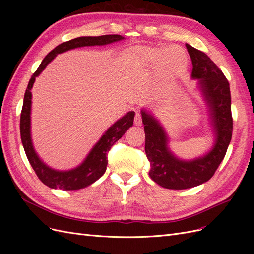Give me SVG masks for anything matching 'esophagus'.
<instances>
[{
  "label": "esophagus",
  "mask_w": 254,
  "mask_h": 254,
  "mask_svg": "<svg viewBox=\"0 0 254 254\" xmlns=\"http://www.w3.org/2000/svg\"><path fill=\"white\" fill-rule=\"evenodd\" d=\"M134 124L136 126H141L142 125V117L140 113H136L135 117H134Z\"/></svg>",
  "instance_id": "1"
}]
</instances>
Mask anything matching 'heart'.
Instances as JSON below:
<instances>
[{
    "label": "heart",
    "instance_id": "heart-1",
    "mask_svg": "<svg viewBox=\"0 0 254 254\" xmlns=\"http://www.w3.org/2000/svg\"><path fill=\"white\" fill-rule=\"evenodd\" d=\"M119 64L128 73H146L156 70L159 81H175L187 71L189 58L187 52L179 47H153L139 45L123 52Z\"/></svg>",
    "mask_w": 254,
    "mask_h": 254
}]
</instances>
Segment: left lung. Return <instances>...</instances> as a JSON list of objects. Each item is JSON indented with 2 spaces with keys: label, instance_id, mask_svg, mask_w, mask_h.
<instances>
[{
  "label": "left lung",
  "instance_id": "8db88e82",
  "mask_svg": "<svg viewBox=\"0 0 254 254\" xmlns=\"http://www.w3.org/2000/svg\"><path fill=\"white\" fill-rule=\"evenodd\" d=\"M193 64L191 78L198 80L207 107L215 141L202 157L182 160L168 147V135L152 114L142 109L145 152L150 163L149 176L159 186L170 190H186L210 180L224 160L232 137L231 93L229 82L205 53L186 44Z\"/></svg>",
  "mask_w": 254,
  "mask_h": 254
}]
</instances>
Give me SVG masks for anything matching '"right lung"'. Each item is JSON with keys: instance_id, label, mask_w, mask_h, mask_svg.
Here are the masks:
<instances>
[{"instance_id": "obj_1", "label": "right lung", "mask_w": 254, "mask_h": 254, "mask_svg": "<svg viewBox=\"0 0 254 254\" xmlns=\"http://www.w3.org/2000/svg\"><path fill=\"white\" fill-rule=\"evenodd\" d=\"M125 38L121 35H104L98 37H78L61 43L51 51L44 57L40 66L33 74L29 79L28 86L24 94V101L20 118V132L21 141L24 147L26 157L30 165L34 168L38 178L43 182L45 186L51 189H59L64 190H74L87 188L94 183L104 175L108 164L107 155L112 147V145L120 140L124 135L127 130L133 125L134 111L127 112L124 117L117 121L114 124L107 130L102 135L101 139L90 150L88 156L82 161V163L77 167L68 171H57L45 164L36 152L32 133H30V112H32V88L36 77H38L51 61L55 58L58 54L64 53L73 49L82 47H94V45H106L117 41L124 40Z\"/></svg>"}]
</instances>
